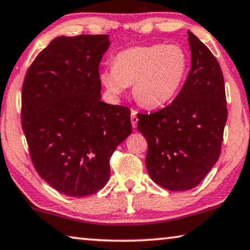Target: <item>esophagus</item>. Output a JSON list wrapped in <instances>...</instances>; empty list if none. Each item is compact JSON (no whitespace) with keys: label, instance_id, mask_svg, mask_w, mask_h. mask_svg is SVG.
I'll return each instance as SVG.
<instances>
[{"label":"esophagus","instance_id":"esophagus-1","mask_svg":"<svg viewBox=\"0 0 250 250\" xmlns=\"http://www.w3.org/2000/svg\"><path fill=\"white\" fill-rule=\"evenodd\" d=\"M131 125L133 128H136L137 126V124H138V117H137V111L136 110H132L131 111Z\"/></svg>","mask_w":250,"mask_h":250}]
</instances>
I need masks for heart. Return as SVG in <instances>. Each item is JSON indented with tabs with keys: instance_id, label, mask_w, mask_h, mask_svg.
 <instances>
[{
	"instance_id": "b5f03b06",
	"label": "heart",
	"mask_w": 250,
	"mask_h": 250,
	"mask_svg": "<svg viewBox=\"0 0 250 250\" xmlns=\"http://www.w3.org/2000/svg\"><path fill=\"white\" fill-rule=\"evenodd\" d=\"M188 66V55L177 44L136 46L119 51L113 58V68L103 70L100 80L114 96L132 85L133 98L141 106L157 109L180 92Z\"/></svg>"
}]
</instances>
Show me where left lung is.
<instances>
[{
    "label": "left lung",
    "instance_id": "left-lung-1",
    "mask_svg": "<svg viewBox=\"0 0 250 250\" xmlns=\"http://www.w3.org/2000/svg\"><path fill=\"white\" fill-rule=\"evenodd\" d=\"M191 70L174 101L150 114H137L146 138V166L156 184L169 191L199 185L219 159L228 118L220 65L192 32Z\"/></svg>",
    "mask_w": 250,
    "mask_h": 250
}]
</instances>
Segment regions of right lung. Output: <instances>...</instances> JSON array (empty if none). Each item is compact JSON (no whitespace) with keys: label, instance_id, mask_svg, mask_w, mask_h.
<instances>
[{"label":"right lung","instance_id":"obj_1","mask_svg":"<svg viewBox=\"0 0 250 250\" xmlns=\"http://www.w3.org/2000/svg\"><path fill=\"white\" fill-rule=\"evenodd\" d=\"M106 35L61 36L40 51L22 85L21 119L39 176L62 194L101 189L110 158L132 131L126 106L101 101Z\"/></svg>","mask_w":250,"mask_h":250}]
</instances>
